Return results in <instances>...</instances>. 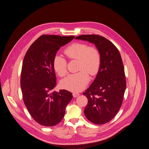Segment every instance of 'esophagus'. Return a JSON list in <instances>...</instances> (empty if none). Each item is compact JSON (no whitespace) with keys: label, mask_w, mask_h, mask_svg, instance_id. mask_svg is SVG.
Here are the masks:
<instances>
[{"label":"esophagus","mask_w":149,"mask_h":149,"mask_svg":"<svg viewBox=\"0 0 149 149\" xmlns=\"http://www.w3.org/2000/svg\"><path fill=\"white\" fill-rule=\"evenodd\" d=\"M79 95H80V94H78V93H73V97H74V98H75V97H78V96H79Z\"/></svg>","instance_id":"1"}]
</instances>
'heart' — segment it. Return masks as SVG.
<instances>
[{
	"label": "heart",
	"mask_w": 149,
	"mask_h": 149,
	"mask_svg": "<svg viewBox=\"0 0 149 149\" xmlns=\"http://www.w3.org/2000/svg\"><path fill=\"white\" fill-rule=\"evenodd\" d=\"M64 54L68 58L77 60L78 69L80 72L71 74L63 79L61 86L63 88L72 92H80L84 89L89 82V74L96 75L101 66V54L94 47H89L84 43H74L64 50ZM54 70L61 76L67 73V61L59 55H56L53 61Z\"/></svg>",
	"instance_id": "b5f03b06"
}]
</instances>
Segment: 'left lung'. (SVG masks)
Segmentation results:
<instances>
[{"label": "left lung", "mask_w": 149, "mask_h": 149, "mask_svg": "<svg viewBox=\"0 0 149 149\" xmlns=\"http://www.w3.org/2000/svg\"><path fill=\"white\" fill-rule=\"evenodd\" d=\"M75 39L94 43L100 52L99 72L93 84L83 93L88 100L84 114L93 123H106L119 111L127 86L120 54L113 43L101 36L84 35Z\"/></svg>", "instance_id": "obj_1"}]
</instances>
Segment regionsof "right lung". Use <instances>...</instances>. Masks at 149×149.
Returning a JSON list of instances; mask_svg holds the SVG:
<instances>
[{
  "label": "right lung",
  "instance_id": "obj_1",
  "mask_svg": "<svg viewBox=\"0 0 149 149\" xmlns=\"http://www.w3.org/2000/svg\"><path fill=\"white\" fill-rule=\"evenodd\" d=\"M74 38L42 35L31 44L24 58L20 84L24 104L34 120L45 127L61 122L73 98L67 90L58 93L52 89L56 82L54 57L60 47Z\"/></svg>",
  "mask_w": 149,
  "mask_h": 149
}]
</instances>
